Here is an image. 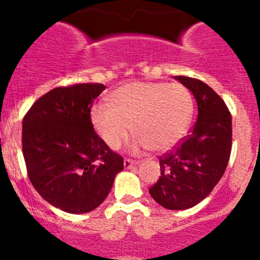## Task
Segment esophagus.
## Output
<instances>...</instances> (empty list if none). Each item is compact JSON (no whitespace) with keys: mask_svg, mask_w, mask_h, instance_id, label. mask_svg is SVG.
Here are the masks:
<instances>
[{"mask_svg":"<svg viewBox=\"0 0 260 260\" xmlns=\"http://www.w3.org/2000/svg\"><path fill=\"white\" fill-rule=\"evenodd\" d=\"M123 165H124V169H129V167H132V166H136V165H138V162H136V161H132V159H128V158H125L124 161H123Z\"/></svg>","mask_w":260,"mask_h":260,"instance_id":"1","label":"esophagus"}]
</instances>
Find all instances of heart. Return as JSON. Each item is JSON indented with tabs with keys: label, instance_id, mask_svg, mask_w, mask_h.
Listing matches in <instances>:
<instances>
[{
	"label": "heart",
	"instance_id": "obj_1",
	"mask_svg": "<svg viewBox=\"0 0 260 260\" xmlns=\"http://www.w3.org/2000/svg\"><path fill=\"white\" fill-rule=\"evenodd\" d=\"M109 103L90 111L94 131L111 149H118L129 135L136 153L151 148L166 152L182 140L192 115V96L179 83L133 81L109 95Z\"/></svg>",
	"mask_w": 260,
	"mask_h": 260
}]
</instances>
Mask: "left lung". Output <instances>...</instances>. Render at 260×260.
Listing matches in <instances>:
<instances>
[{"label": "left lung", "instance_id": "left-lung-1", "mask_svg": "<svg viewBox=\"0 0 260 260\" xmlns=\"http://www.w3.org/2000/svg\"><path fill=\"white\" fill-rule=\"evenodd\" d=\"M193 94L198 120L177 147L159 157L161 176L149 193L170 210H185L203 201L226 170L232 152V114L204 81L176 77Z\"/></svg>", "mask_w": 260, "mask_h": 260}]
</instances>
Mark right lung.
<instances>
[{
  "mask_svg": "<svg viewBox=\"0 0 260 260\" xmlns=\"http://www.w3.org/2000/svg\"><path fill=\"white\" fill-rule=\"evenodd\" d=\"M103 84H74L48 91L22 120V153L28 179L55 208L84 214L108 196L123 158L94 131L93 102Z\"/></svg>",
  "mask_w": 260,
  "mask_h": 260,
  "instance_id": "1",
  "label": "right lung"
}]
</instances>
